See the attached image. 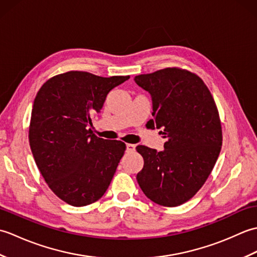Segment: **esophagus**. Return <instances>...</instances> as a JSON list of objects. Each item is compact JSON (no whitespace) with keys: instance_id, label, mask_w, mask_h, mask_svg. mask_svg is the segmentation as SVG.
I'll return each instance as SVG.
<instances>
[{"instance_id":"34e87169","label":"esophagus","mask_w":257,"mask_h":257,"mask_svg":"<svg viewBox=\"0 0 257 257\" xmlns=\"http://www.w3.org/2000/svg\"><path fill=\"white\" fill-rule=\"evenodd\" d=\"M127 151L128 152H134L136 150V145H133V144H127Z\"/></svg>"}]
</instances>
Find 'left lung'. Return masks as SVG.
Masks as SVG:
<instances>
[{
	"label": "left lung",
	"instance_id": "1",
	"mask_svg": "<svg viewBox=\"0 0 257 257\" xmlns=\"http://www.w3.org/2000/svg\"><path fill=\"white\" fill-rule=\"evenodd\" d=\"M135 83L152 101L150 128L162 129L165 149L138 146L144 168L137 181L147 198L178 206L198 192L219 158L222 130L210 90L199 76L179 68L139 75Z\"/></svg>",
	"mask_w": 257,
	"mask_h": 257
}]
</instances>
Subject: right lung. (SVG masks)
Returning a JSON list of instances; mask_svg holds the SVG:
<instances>
[{
  "label": "right lung",
  "instance_id": "add662e5",
  "mask_svg": "<svg viewBox=\"0 0 257 257\" xmlns=\"http://www.w3.org/2000/svg\"><path fill=\"white\" fill-rule=\"evenodd\" d=\"M128 79L68 72L37 92L29 133L32 154L48 187L70 205L94 203L111 182L125 145L98 138L89 127L109 92Z\"/></svg>",
  "mask_w": 257,
  "mask_h": 257
}]
</instances>
